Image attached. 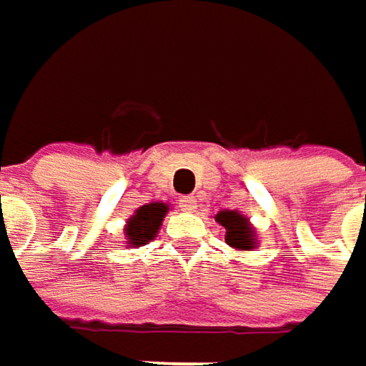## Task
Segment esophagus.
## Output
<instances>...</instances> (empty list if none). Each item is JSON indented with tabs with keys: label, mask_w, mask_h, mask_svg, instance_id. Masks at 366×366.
Returning a JSON list of instances; mask_svg holds the SVG:
<instances>
[{
	"label": "esophagus",
	"mask_w": 366,
	"mask_h": 366,
	"mask_svg": "<svg viewBox=\"0 0 366 366\" xmlns=\"http://www.w3.org/2000/svg\"><path fill=\"white\" fill-rule=\"evenodd\" d=\"M179 207H181L183 212H195V209H197V199H195L193 195H183V197L179 199Z\"/></svg>",
	"instance_id": "34e87169"
}]
</instances>
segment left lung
Returning <instances> with one entry per match:
<instances>
[{
  "label": "left lung",
  "instance_id": "8db88e82",
  "mask_svg": "<svg viewBox=\"0 0 366 366\" xmlns=\"http://www.w3.org/2000/svg\"><path fill=\"white\" fill-rule=\"evenodd\" d=\"M216 222L219 226H224L226 230V242L232 246V248H238V250H250L257 246V234L252 230L250 222L246 216H242L240 212L236 209H224V212H218L216 214Z\"/></svg>",
  "mask_w": 366,
  "mask_h": 366
}]
</instances>
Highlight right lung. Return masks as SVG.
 Here are the masks:
<instances>
[{
    "label": "right lung",
    "mask_w": 366,
    "mask_h": 366,
    "mask_svg": "<svg viewBox=\"0 0 366 366\" xmlns=\"http://www.w3.org/2000/svg\"><path fill=\"white\" fill-rule=\"evenodd\" d=\"M167 212H169V204H161V202H152V204L138 207L124 228L126 244L136 248V246L154 240V236L161 230L162 218L167 216Z\"/></svg>",
    "instance_id": "add662e5"
}]
</instances>
